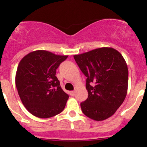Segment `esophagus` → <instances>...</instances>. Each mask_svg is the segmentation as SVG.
Returning a JSON list of instances; mask_svg holds the SVG:
<instances>
[{"label":"esophagus","instance_id":"obj_1","mask_svg":"<svg viewBox=\"0 0 147 147\" xmlns=\"http://www.w3.org/2000/svg\"><path fill=\"white\" fill-rule=\"evenodd\" d=\"M69 93H70V95L72 96V97H74V96L75 95V91H71Z\"/></svg>","mask_w":147,"mask_h":147}]
</instances>
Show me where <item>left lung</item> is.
Returning <instances> with one entry per match:
<instances>
[{
    "instance_id": "obj_1",
    "label": "left lung",
    "mask_w": 147,
    "mask_h": 147,
    "mask_svg": "<svg viewBox=\"0 0 147 147\" xmlns=\"http://www.w3.org/2000/svg\"><path fill=\"white\" fill-rule=\"evenodd\" d=\"M74 58L87 77L88 97L80 104L82 112L95 121L110 117L127 93L128 68L123 56L112 47H100Z\"/></svg>"
}]
</instances>
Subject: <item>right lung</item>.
<instances>
[{
    "mask_svg": "<svg viewBox=\"0 0 147 147\" xmlns=\"http://www.w3.org/2000/svg\"><path fill=\"white\" fill-rule=\"evenodd\" d=\"M67 57L36 50L26 55L19 63L16 88L22 103L34 116L50 118L65 107L69 96L61 88L55 74L59 65Z\"/></svg>",
    "mask_w": 147,
    "mask_h": 147,
    "instance_id": "add662e5",
    "label": "right lung"
}]
</instances>
